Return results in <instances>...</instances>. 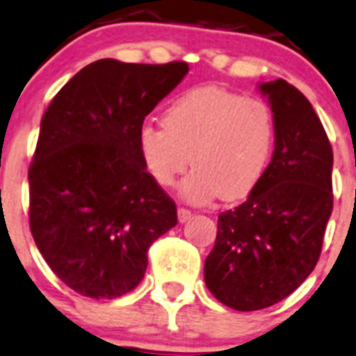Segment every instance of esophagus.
Listing matches in <instances>:
<instances>
[{
    "instance_id": "esophagus-1",
    "label": "esophagus",
    "mask_w": 356,
    "mask_h": 356,
    "mask_svg": "<svg viewBox=\"0 0 356 356\" xmlns=\"http://www.w3.org/2000/svg\"><path fill=\"white\" fill-rule=\"evenodd\" d=\"M177 216H179V221H181V223H184V221H188V219L193 218V212L186 207H179Z\"/></svg>"
}]
</instances>
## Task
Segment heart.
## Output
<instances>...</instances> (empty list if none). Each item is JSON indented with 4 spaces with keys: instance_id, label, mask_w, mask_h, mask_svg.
Listing matches in <instances>:
<instances>
[{
    "instance_id": "obj_1",
    "label": "heart",
    "mask_w": 356,
    "mask_h": 356,
    "mask_svg": "<svg viewBox=\"0 0 356 356\" xmlns=\"http://www.w3.org/2000/svg\"><path fill=\"white\" fill-rule=\"evenodd\" d=\"M274 142V121L265 102L244 98L218 86L186 91L163 112V128L145 124L138 131V152L158 184L182 181L188 200L244 198L267 168Z\"/></svg>"
}]
</instances>
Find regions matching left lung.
I'll return each mask as SVG.
<instances>
[{
  "label": "left lung",
  "instance_id": "left-lung-1",
  "mask_svg": "<svg viewBox=\"0 0 356 356\" xmlns=\"http://www.w3.org/2000/svg\"><path fill=\"white\" fill-rule=\"evenodd\" d=\"M274 118L272 161L248 200L218 218L204 277L221 304L258 311L314 270L332 214L334 154L309 99L283 79L260 84Z\"/></svg>",
  "mask_w": 356,
  "mask_h": 356
}]
</instances>
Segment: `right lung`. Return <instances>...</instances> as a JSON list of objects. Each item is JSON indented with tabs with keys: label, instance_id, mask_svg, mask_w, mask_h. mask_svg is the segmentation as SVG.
Returning <instances> with one entry per match:
<instances>
[{
	"label": "right lung",
	"instance_id": "add662e5",
	"mask_svg": "<svg viewBox=\"0 0 356 356\" xmlns=\"http://www.w3.org/2000/svg\"><path fill=\"white\" fill-rule=\"evenodd\" d=\"M188 70L98 59L43 114L28 174L29 228L52 272L84 297L131 291L152 242L177 225L174 200L145 170L138 131Z\"/></svg>",
	"mask_w": 356,
	"mask_h": 356
}]
</instances>
